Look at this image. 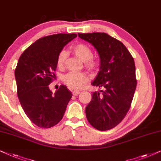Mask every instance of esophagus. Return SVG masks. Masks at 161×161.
<instances>
[{
    "instance_id": "esophagus-1",
    "label": "esophagus",
    "mask_w": 161,
    "mask_h": 161,
    "mask_svg": "<svg viewBox=\"0 0 161 161\" xmlns=\"http://www.w3.org/2000/svg\"><path fill=\"white\" fill-rule=\"evenodd\" d=\"M79 93H80V92H79V91H74L72 92L73 95H74V96H78L79 94Z\"/></svg>"
}]
</instances>
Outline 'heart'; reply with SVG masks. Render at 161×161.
I'll return each instance as SVG.
<instances>
[{
    "mask_svg": "<svg viewBox=\"0 0 161 161\" xmlns=\"http://www.w3.org/2000/svg\"><path fill=\"white\" fill-rule=\"evenodd\" d=\"M71 51L82 62H86V65L89 68H94L97 63L91 58L93 56L92 50L87 45L83 43H78L73 46ZM67 57V53L65 51H62L57 57V64L59 68L63 66L64 62ZM63 80L68 87L72 89L81 88L85 83L88 81V77L84 73L79 72H70L65 75Z\"/></svg>",
    "mask_w": 161,
    "mask_h": 161,
    "instance_id": "1",
    "label": "heart"
}]
</instances>
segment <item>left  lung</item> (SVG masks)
Masks as SVG:
<instances>
[{"label":"left lung","instance_id":"1","mask_svg":"<svg viewBox=\"0 0 161 161\" xmlns=\"http://www.w3.org/2000/svg\"><path fill=\"white\" fill-rule=\"evenodd\" d=\"M78 36L97 51L99 71L91 85L104 89L92 94L85 108L87 119L96 130H110L124 119L131 105L137 85L134 59L121 42L108 34Z\"/></svg>","mask_w":161,"mask_h":161}]
</instances>
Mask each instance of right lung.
Instances as JSON below:
<instances>
[{
  "label": "right lung",
  "instance_id": "1",
  "mask_svg": "<svg viewBox=\"0 0 161 161\" xmlns=\"http://www.w3.org/2000/svg\"><path fill=\"white\" fill-rule=\"evenodd\" d=\"M76 34H57L37 40L25 49L14 70L17 93L25 115L41 128H50L63 119L72 97L61 85L54 94L48 85L52 82L57 60L63 47Z\"/></svg>",
  "mask_w": 161,
  "mask_h": 161
}]
</instances>
